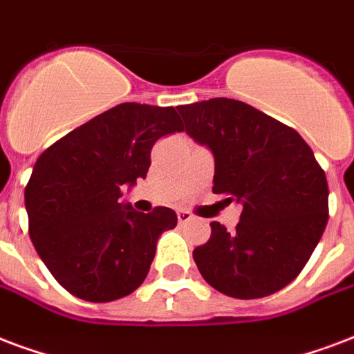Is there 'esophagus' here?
<instances>
[{
    "instance_id": "esophagus-1",
    "label": "esophagus",
    "mask_w": 354,
    "mask_h": 354,
    "mask_svg": "<svg viewBox=\"0 0 354 354\" xmlns=\"http://www.w3.org/2000/svg\"><path fill=\"white\" fill-rule=\"evenodd\" d=\"M177 220H179L180 224H185V222H190V220H194V214L190 211H177Z\"/></svg>"
}]
</instances>
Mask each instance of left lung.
<instances>
[{"mask_svg": "<svg viewBox=\"0 0 354 354\" xmlns=\"http://www.w3.org/2000/svg\"><path fill=\"white\" fill-rule=\"evenodd\" d=\"M187 134L214 155L212 192L243 205L233 231L211 222L194 250L205 281L233 299H261L300 274L328 220L323 167L300 134L233 98L179 106Z\"/></svg>", "mask_w": 354, "mask_h": 354, "instance_id": "1", "label": "left lung"}]
</instances>
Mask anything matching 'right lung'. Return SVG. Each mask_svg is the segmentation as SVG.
<instances>
[{
  "instance_id": "obj_1",
  "label": "right lung",
  "mask_w": 354,
  "mask_h": 354,
  "mask_svg": "<svg viewBox=\"0 0 354 354\" xmlns=\"http://www.w3.org/2000/svg\"><path fill=\"white\" fill-rule=\"evenodd\" d=\"M183 130L174 106L123 102L37 158L24 192L29 237L68 293L110 302L142 286L156 241L177 214L167 207L143 214L119 198L124 185L145 179L156 140Z\"/></svg>"
}]
</instances>
